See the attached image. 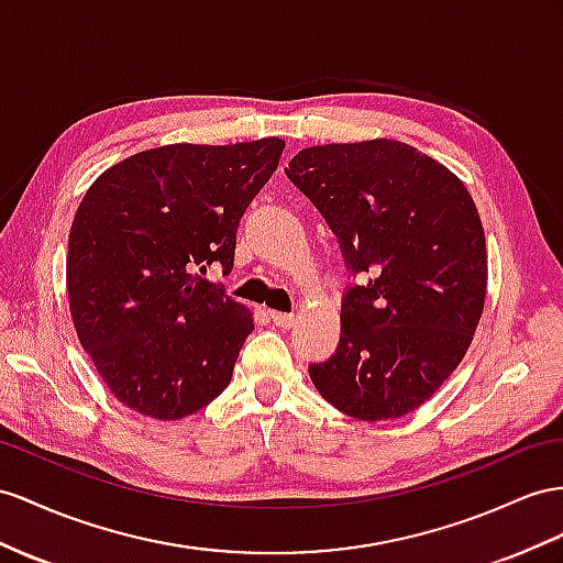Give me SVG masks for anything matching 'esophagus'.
Wrapping results in <instances>:
<instances>
[{
	"instance_id": "1",
	"label": "esophagus",
	"mask_w": 563,
	"mask_h": 563,
	"mask_svg": "<svg viewBox=\"0 0 563 563\" xmlns=\"http://www.w3.org/2000/svg\"><path fill=\"white\" fill-rule=\"evenodd\" d=\"M271 321L278 328H292L295 325V316L292 313H283V311H271Z\"/></svg>"
}]
</instances>
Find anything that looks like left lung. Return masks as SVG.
Wrapping results in <instances>:
<instances>
[{"mask_svg": "<svg viewBox=\"0 0 563 563\" xmlns=\"http://www.w3.org/2000/svg\"><path fill=\"white\" fill-rule=\"evenodd\" d=\"M287 170L342 244L352 273L340 344L309 376L358 421L419 409L466 356L485 307L487 247L466 185L399 140L301 150Z\"/></svg>", "mask_w": 563, "mask_h": 563, "instance_id": "obj_1", "label": "left lung"}]
</instances>
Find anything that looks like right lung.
Returning <instances> with one entry per match:
<instances>
[{
  "mask_svg": "<svg viewBox=\"0 0 563 563\" xmlns=\"http://www.w3.org/2000/svg\"><path fill=\"white\" fill-rule=\"evenodd\" d=\"M285 140L176 142L113 164L68 233L66 292L78 340L121 405L180 421L219 397L252 311L199 273L235 258L244 209Z\"/></svg>",
  "mask_w": 563,
  "mask_h": 563,
  "instance_id": "1",
  "label": "right lung"
}]
</instances>
